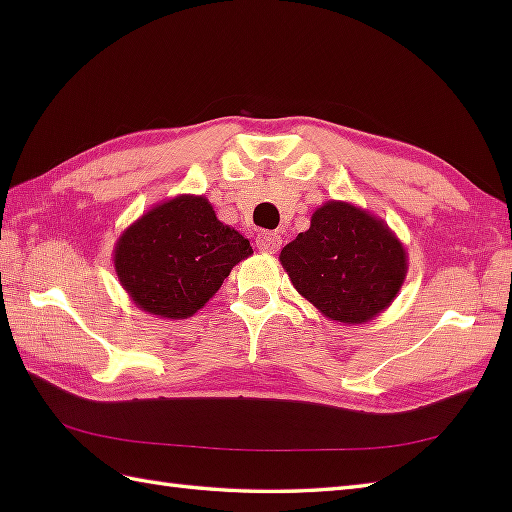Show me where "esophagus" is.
<instances>
[{
  "label": "esophagus",
  "mask_w": 512,
  "mask_h": 512,
  "mask_svg": "<svg viewBox=\"0 0 512 512\" xmlns=\"http://www.w3.org/2000/svg\"><path fill=\"white\" fill-rule=\"evenodd\" d=\"M279 246H281V237L277 233L264 231L257 235V248L264 250V253H277Z\"/></svg>",
  "instance_id": "esophagus-1"
}]
</instances>
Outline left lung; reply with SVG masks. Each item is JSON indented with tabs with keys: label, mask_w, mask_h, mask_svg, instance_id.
<instances>
[{
	"label": "left lung",
	"mask_w": 512,
	"mask_h": 512,
	"mask_svg": "<svg viewBox=\"0 0 512 512\" xmlns=\"http://www.w3.org/2000/svg\"><path fill=\"white\" fill-rule=\"evenodd\" d=\"M279 262L303 299L345 325L385 312L409 270L407 250L387 222L343 200L321 204Z\"/></svg>",
	"instance_id": "1"
}]
</instances>
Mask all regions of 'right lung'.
<instances>
[{
  "mask_svg": "<svg viewBox=\"0 0 512 512\" xmlns=\"http://www.w3.org/2000/svg\"><path fill=\"white\" fill-rule=\"evenodd\" d=\"M250 255L248 239L217 220L204 195L182 193L129 224L112 262L140 310L176 321L209 303L233 266Z\"/></svg>",
  "mask_w": 512,
  "mask_h": 512,
  "instance_id": "1",
  "label": "right lung"
}]
</instances>
